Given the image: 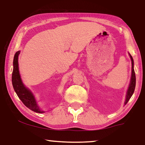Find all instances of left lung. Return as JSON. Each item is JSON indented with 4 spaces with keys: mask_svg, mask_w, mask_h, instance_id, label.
<instances>
[{
    "mask_svg": "<svg viewBox=\"0 0 145 145\" xmlns=\"http://www.w3.org/2000/svg\"><path fill=\"white\" fill-rule=\"evenodd\" d=\"M129 55L132 61V76H131V83H130L129 89L127 93L126 100H125V104H127V103L129 102V100L132 96V95H133V93L134 92L135 87H136V75H135V72L134 69V61L131 55V54Z\"/></svg>",
    "mask_w": 145,
    "mask_h": 145,
    "instance_id": "left-lung-1",
    "label": "left lung"
}]
</instances>
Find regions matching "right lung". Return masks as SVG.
<instances>
[{
    "mask_svg": "<svg viewBox=\"0 0 145 145\" xmlns=\"http://www.w3.org/2000/svg\"><path fill=\"white\" fill-rule=\"evenodd\" d=\"M20 54V51L15 53L13 59V70L12 73V84L14 91L18 95L19 99L23 102V104L28 107L29 109L32 110L34 112L38 113L45 112L41 111L39 108L36 100L34 99L33 95L27 88H26L22 82L20 75L19 74L18 70V58Z\"/></svg>",
    "mask_w": 145,
    "mask_h": 145,
    "instance_id": "1",
    "label": "right lung"
}]
</instances>
